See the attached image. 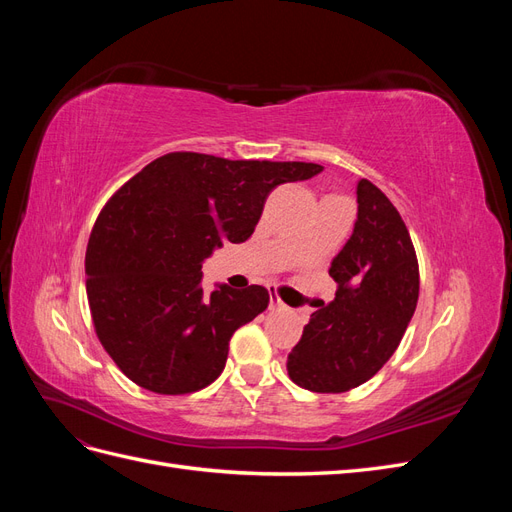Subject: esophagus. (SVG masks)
<instances>
[{
	"label": "esophagus",
	"instance_id": "34e87169",
	"mask_svg": "<svg viewBox=\"0 0 512 512\" xmlns=\"http://www.w3.org/2000/svg\"><path fill=\"white\" fill-rule=\"evenodd\" d=\"M271 307H275V309L286 307V303L280 299V294H277V292H271Z\"/></svg>",
	"mask_w": 512,
	"mask_h": 512
}]
</instances>
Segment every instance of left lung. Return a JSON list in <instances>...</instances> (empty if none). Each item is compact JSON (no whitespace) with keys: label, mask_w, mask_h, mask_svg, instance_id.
Here are the masks:
<instances>
[{"label":"left lung","mask_w":512,"mask_h":512,"mask_svg":"<svg viewBox=\"0 0 512 512\" xmlns=\"http://www.w3.org/2000/svg\"><path fill=\"white\" fill-rule=\"evenodd\" d=\"M356 222L329 275L335 299L305 324L288 376L314 393H344L391 359L414 316L418 262L399 211L374 183L356 185Z\"/></svg>","instance_id":"8db88e82"}]
</instances>
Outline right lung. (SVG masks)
Here are the masks:
<instances>
[{
	"mask_svg": "<svg viewBox=\"0 0 512 512\" xmlns=\"http://www.w3.org/2000/svg\"><path fill=\"white\" fill-rule=\"evenodd\" d=\"M312 162L224 160L177 151L147 164L108 200L91 230L85 277L98 339L132 382L160 395L218 378L232 333L269 305L262 286L203 290V262L243 243L280 183Z\"/></svg>",
	"mask_w": 512,
	"mask_h": 512,
	"instance_id": "right-lung-1",
	"label": "right lung"
}]
</instances>
